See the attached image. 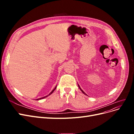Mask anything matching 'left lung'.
Instances as JSON below:
<instances>
[{
  "instance_id": "left-lung-1",
  "label": "left lung",
  "mask_w": 134,
  "mask_h": 134,
  "mask_svg": "<svg viewBox=\"0 0 134 134\" xmlns=\"http://www.w3.org/2000/svg\"><path fill=\"white\" fill-rule=\"evenodd\" d=\"M78 87H79V88H80V90H81V91H82V92H83V93H84V94H86V95H87V94H86V93H85V92H84V91H83V90H82V89H81V88H80V87H79V85H78Z\"/></svg>"
}]
</instances>
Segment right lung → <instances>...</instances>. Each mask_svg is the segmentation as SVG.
<instances>
[{"instance_id": "1", "label": "right lung", "mask_w": 134, "mask_h": 134, "mask_svg": "<svg viewBox=\"0 0 134 134\" xmlns=\"http://www.w3.org/2000/svg\"><path fill=\"white\" fill-rule=\"evenodd\" d=\"M56 87H55V88L54 89V90H52V92H51V93H50V94H48V96H49V95H50L51 94H52V93H53V92H54V91H55V90H56ZM48 96H45V97H42V98H39V99H37V100H40V99H43V98H46V97H47Z\"/></svg>"}]
</instances>
